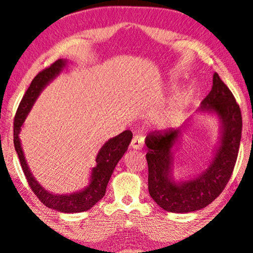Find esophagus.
<instances>
[{
  "instance_id": "obj_1",
  "label": "esophagus",
  "mask_w": 253,
  "mask_h": 253,
  "mask_svg": "<svg viewBox=\"0 0 253 253\" xmlns=\"http://www.w3.org/2000/svg\"><path fill=\"white\" fill-rule=\"evenodd\" d=\"M143 145H145V136L141 135V134H136L133 137L132 142H130V147L134 149H141Z\"/></svg>"
}]
</instances>
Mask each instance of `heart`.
I'll list each match as a JSON object with an SVG mask.
<instances>
[{
  "label": "heart",
  "instance_id": "1",
  "mask_svg": "<svg viewBox=\"0 0 253 253\" xmlns=\"http://www.w3.org/2000/svg\"><path fill=\"white\" fill-rule=\"evenodd\" d=\"M191 95H193V92L188 91L187 93L178 95L177 98H175V100L172 101L167 110L165 111L164 113V119L166 123H172V121H176L180 119V117L183 113L185 107L189 104Z\"/></svg>",
  "mask_w": 253,
  "mask_h": 253
}]
</instances>
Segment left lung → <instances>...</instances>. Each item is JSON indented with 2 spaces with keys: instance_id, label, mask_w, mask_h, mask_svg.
<instances>
[{
  "instance_id": "left-lung-1",
  "label": "left lung",
  "mask_w": 253,
  "mask_h": 253,
  "mask_svg": "<svg viewBox=\"0 0 253 253\" xmlns=\"http://www.w3.org/2000/svg\"><path fill=\"white\" fill-rule=\"evenodd\" d=\"M200 110L215 112L223 126L219 149L211 165L200 177L182 183L169 180L171 148L181 135V129L154 130L146 137L149 195L166 211L191 212L211 203L224 190L237 161L242 137V112L218 73H213L212 88L202 100Z\"/></svg>"
}]
</instances>
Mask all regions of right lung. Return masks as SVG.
<instances>
[{"label":"right lung","mask_w":253,"mask_h":253,"mask_svg":"<svg viewBox=\"0 0 253 253\" xmlns=\"http://www.w3.org/2000/svg\"><path fill=\"white\" fill-rule=\"evenodd\" d=\"M65 64L66 62L63 59L56 60L50 66L38 72L37 76L33 79L30 86H29L27 92L22 98L17 112H16L14 120V146L18 159H20L25 178H27L31 190L38 197V200L47 208L55 209L60 212L70 213L86 211V210L91 209L98 201H100L105 196L107 183L110 181L112 172H113L119 160L123 158L125 152L128 148L129 143L132 141L133 134L128 129L125 130V132L120 133L119 135L113 137V139L108 140L101 147L97 155V159H95L97 166L92 169L91 183L86 189L71 195H53L46 191L44 188H42V185L35 180L33 174L29 170L18 134H20L21 126L23 125L25 118H27L29 111L33 107L38 94L41 93V91L47 83L52 81L62 71Z\"/></svg>","instance_id":"1"}]
</instances>
